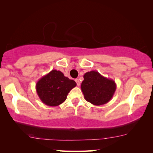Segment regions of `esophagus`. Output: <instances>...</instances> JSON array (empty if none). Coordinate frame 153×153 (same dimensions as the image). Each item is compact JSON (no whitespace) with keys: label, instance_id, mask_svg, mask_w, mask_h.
<instances>
[{"label":"esophagus","instance_id":"34e87169","mask_svg":"<svg viewBox=\"0 0 153 153\" xmlns=\"http://www.w3.org/2000/svg\"><path fill=\"white\" fill-rule=\"evenodd\" d=\"M76 82L77 83V86H79V85H80V82H79V79H76Z\"/></svg>","mask_w":153,"mask_h":153}]
</instances>
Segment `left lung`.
Here are the masks:
<instances>
[{
  "label": "left lung",
  "instance_id": "obj_1",
  "mask_svg": "<svg viewBox=\"0 0 153 153\" xmlns=\"http://www.w3.org/2000/svg\"><path fill=\"white\" fill-rule=\"evenodd\" d=\"M116 87L114 80L102 76L97 71L85 74L81 84L85 99L97 106L109 102L115 94Z\"/></svg>",
  "mask_w": 153,
  "mask_h": 153
}]
</instances>
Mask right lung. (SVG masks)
<instances>
[{
    "mask_svg": "<svg viewBox=\"0 0 153 153\" xmlns=\"http://www.w3.org/2000/svg\"><path fill=\"white\" fill-rule=\"evenodd\" d=\"M76 85L73 79L65 76L61 71L54 69L38 80L36 90L44 104L56 107L66 100L68 93Z\"/></svg>",
    "mask_w": 153,
    "mask_h": 153,
    "instance_id": "1",
    "label": "right lung"
}]
</instances>
